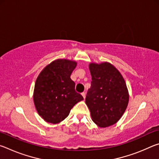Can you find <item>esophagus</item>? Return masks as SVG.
Segmentation results:
<instances>
[{
  "mask_svg": "<svg viewBox=\"0 0 159 159\" xmlns=\"http://www.w3.org/2000/svg\"><path fill=\"white\" fill-rule=\"evenodd\" d=\"M81 95H82V96L83 97V98H85V93H84V92H83V93H81Z\"/></svg>",
  "mask_w": 159,
  "mask_h": 159,
  "instance_id": "esophagus-1",
  "label": "esophagus"
}]
</instances>
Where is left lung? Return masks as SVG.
I'll return each instance as SVG.
<instances>
[{
  "label": "left lung",
  "instance_id": "1",
  "mask_svg": "<svg viewBox=\"0 0 159 159\" xmlns=\"http://www.w3.org/2000/svg\"><path fill=\"white\" fill-rule=\"evenodd\" d=\"M92 81L85 103L92 119L101 128L115 124L127 108L129 95L122 75L109 62L90 63Z\"/></svg>",
  "mask_w": 159,
  "mask_h": 159
}]
</instances>
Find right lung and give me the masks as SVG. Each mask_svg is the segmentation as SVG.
I'll use <instances>...</instances> for the list:
<instances>
[{
  "label": "right lung",
  "mask_w": 159,
  "mask_h": 159,
  "mask_svg": "<svg viewBox=\"0 0 159 159\" xmlns=\"http://www.w3.org/2000/svg\"><path fill=\"white\" fill-rule=\"evenodd\" d=\"M75 61L58 59L42 70L35 83L34 102L39 114L48 123L56 124L68 116L71 109L83 99L75 90L71 74Z\"/></svg>",
  "instance_id": "right-lung-1"
}]
</instances>
